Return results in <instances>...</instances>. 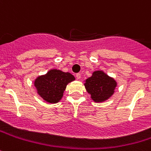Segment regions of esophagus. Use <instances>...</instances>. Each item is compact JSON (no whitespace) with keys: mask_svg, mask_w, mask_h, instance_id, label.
Returning a JSON list of instances; mask_svg holds the SVG:
<instances>
[{"mask_svg":"<svg viewBox=\"0 0 151 151\" xmlns=\"http://www.w3.org/2000/svg\"><path fill=\"white\" fill-rule=\"evenodd\" d=\"M75 76H76V78H77V79H80V78H81V74H80V73H77Z\"/></svg>","mask_w":151,"mask_h":151,"instance_id":"34e87169","label":"esophagus"}]
</instances>
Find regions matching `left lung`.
<instances>
[{
    "label": "left lung",
    "instance_id": "8db88e82",
    "mask_svg": "<svg viewBox=\"0 0 151 151\" xmlns=\"http://www.w3.org/2000/svg\"><path fill=\"white\" fill-rule=\"evenodd\" d=\"M85 88L96 103L104 102L114 94L117 82L100 70L93 73L90 78L85 80Z\"/></svg>",
    "mask_w": 151,
    "mask_h": 151
}]
</instances>
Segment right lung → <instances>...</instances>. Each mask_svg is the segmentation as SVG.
Instances as JSON below:
<instances>
[{
    "instance_id": "right-lung-1",
    "label": "right lung",
    "mask_w": 151,
    "mask_h": 151,
    "mask_svg": "<svg viewBox=\"0 0 151 151\" xmlns=\"http://www.w3.org/2000/svg\"><path fill=\"white\" fill-rule=\"evenodd\" d=\"M73 80L75 78L70 73L51 69L44 75L37 77L34 81V86L43 100L50 104H56L63 96L68 83Z\"/></svg>"
}]
</instances>
